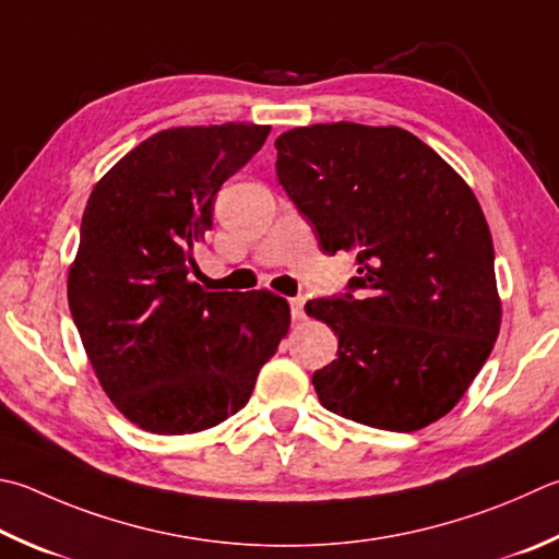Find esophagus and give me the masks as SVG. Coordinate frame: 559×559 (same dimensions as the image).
Segmentation results:
<instances>
[{
  "label": "esophagus",
  "instance_id": "obj_1",
  "mask_svg": "<svg viewBox=\"0 0 559 559\" xmlns=\"http://www.w3.org/2000/svg\"><path fill=\"white\" fill-rule=\"evenodd\" d=\"M290 318L293 320H306V300L302 298H290Z\"/></svg>",
  "mask_w": 559,
  "mask_h": 559
}]
</instances>
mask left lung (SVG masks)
Returning <instances> with one entry per match:
<instances>
[{
    "instance_id": "obj_1",
    "label": "left lung",
    "mask_w": 559,
    "mask_h": 559,
    "mask_svg": "<svg viewBox=\"0 0 559 559\" xmlns=\"http://www.w3.org/2000/svg\"><path fill=\"white\" fill-rule=\"evenodd\" d=\"M276 151L281 186L320 247L359 266L352 293L306 306L340 337L337 359L312 373L320 403L379 430L428 428L460 403L501 328L472 188L401 127H298Z\"/></svg>"
}]
</instances>
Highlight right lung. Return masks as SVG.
<instances>
[{
	"mask_svg": "<svg viewBox=\"0 0 559 559\" xmlns=\"http://www.w3.org/2000/svg\"><path fill=\"white\" fill-rule=\"evenodd\" d=\"M271 127H176L141 141L90 192L68 306L87 359L127 420L156 435L215 428L241 411L290 328L269 290L190 281L212 202Z\"/></svg>",
	"mask_w": 559,
	"mask_h": 559,
	"instance_id": "1",
	"label": "right lung"
}]
</instances>
